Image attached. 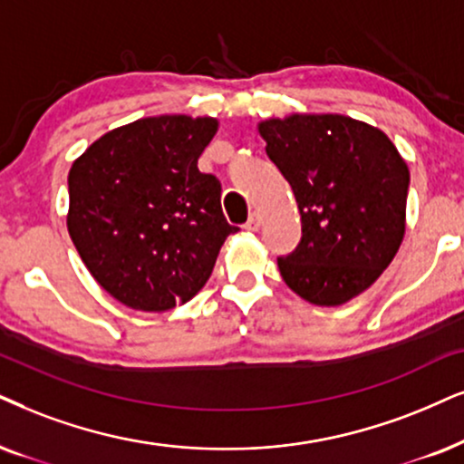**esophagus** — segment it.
<instances>
[{"label":"esophagus","instance_id":"34e87169","mask_svg":"<svg viewBox=\"0 0 464 464\" xmlns=\"http://www.w3.org/2000/svg\"><path fill=\"white\" fill-rule=\"evenodd\" d=\"M259 227H261V216L259 214H250L248 222L244 225L246 231H259Z\"/></svg>","mask_w":464,"mask_h":464}]
</instances>
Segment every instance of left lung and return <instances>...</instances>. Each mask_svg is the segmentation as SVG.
Returning <instances> with one entry per match:
<instances>
[{"label": "left lung", "mask_w": 464, "mask_h": 464, "mask_svg": "<svg viewBox=\"0 0 464 464\" xmlns=\"http://www.w3.org/2000/svg\"><path fill=\"white\" fill-rule=\"evenodd\" d=\"M256 130L302 216L300 246L278 259L285 285L314 306L347 304L401 248L407 162L383 130L340 113L269 117Z\"/></svg>", "instance_id": "1"}]
</instances>
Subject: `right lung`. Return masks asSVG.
Masks as SVG:
<instances>
[{"mask_svg":"<svg viewBox=\"0 0 464 464\" xmlns=\"http://www.w3.org/2000/svg\"><path fill=\"white\" fill-rule=\"evenodd\" d=\"M216 117L156 115L113 128L72 162L68 233L109 295L143 313L186 304L212 276L237 227L220 184L197 169Z\"/></svg>","mask_w":464,"mask_h":464,"instance_id":"1","label":"right lung"}]
</instances>
